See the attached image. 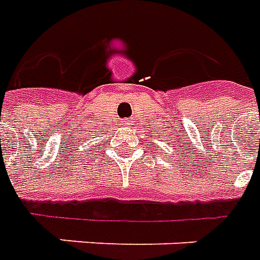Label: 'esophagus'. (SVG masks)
<instances>
[{
    "mask_svg": "<svg viewBox=\"0 0 260 260\" xmlns=\"http://www.w3.org/2000/svg\"><path fill=\"white\" fill-rule=\"evenodd\" d=\"M123 124L126 127H128L130 124H132V120H128V119H126V120H123Z\"/></svg>",
    "mask_w": 260,
    "mask_h": 260,
    "instance_id": "esophagus-1",
    "label": "esophagus"
}]
</instances>
